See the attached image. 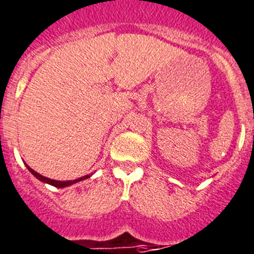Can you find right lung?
Instances as JSON below:
<instances>
[{
	"instance_id": "1",
	"label": "right lung",
	"mask_w": 254,
	"mask_h": 254,
	"mask_svg": "<svg viewBox=\"0 0 254 254\" xmlns=\"http://www.w3.org/2000/svg\"><path fill=\"white\" fill-rule=\"evenodd\" d=\"M26 167H28V170H29L30 173L33 174V175L37 178L38 180H41L42 183H46V184H50V185H54V187H56V188H65V187H70V185L75 184V183L78 182H81V180H85L88 179L90 176L89 175H85V176H81V178H79V179H75V180H66V182H60V180H54V179H50V178H46V176L41 175V174H38L37 171H34L33 169H30L28 165H26Z\"/></svg>"
}]
</instances>
